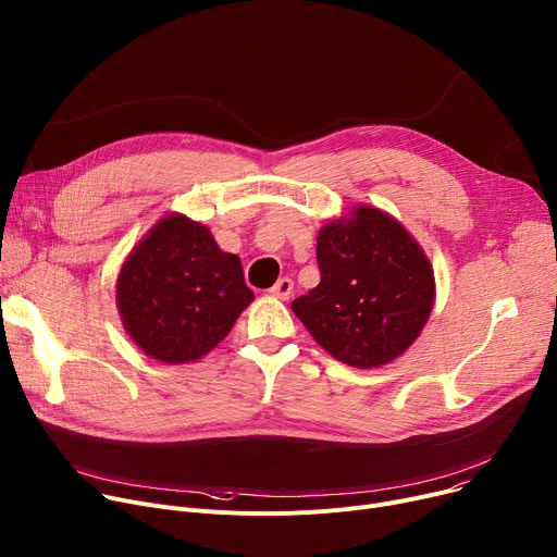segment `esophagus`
Returning <instances> with one entry per match:
<instances>
[{"label": "esophagus", "mask_w": 557, "mask_h": 557, "mask_svg": "<svg viewBox=\"0 0 557 557\" xmlns=\"http://www.w3.org/2000/svg\"><path fill=\"white\" fill-rule=\"evenodd\" d=\"M292 289H294V283H292V278H278V283L270 289L276 298H281V301H287L289 298V294H292Z\"/></svg>", "instance_id": "obj_1"}]
</instances>
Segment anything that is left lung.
<instances>
[{
  "label": "left lung",
  "mask_w": 557,
  "mask_h": 557,
  "mask_svg": "<svg viewBox=\"0 0 557 557\" xmlns=\"http://www.w3.org/2000/svg\"><path fill=\"white\" fill-rule=\"evenodd\" d=\"M321 283L292 301L317 344L352 368L404 355L435 304V274L399 221L370 205L330 221L317 238Z\"/></svg>",
  "instance_id": "8db88e82"
}]
</instances>
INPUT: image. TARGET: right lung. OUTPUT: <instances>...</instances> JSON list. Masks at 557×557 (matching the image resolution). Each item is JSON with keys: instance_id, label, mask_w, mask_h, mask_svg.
<instances>
[{"instance_id": "1", "label": "right lung", "mask_w": 557, "mask_h": 557, "mask_svg": "<svg viewBox=\"0 0 557 557\" xmlns=\"http://www.w3.org/2000/svg\"><path fill=\"white\" fill-rule=\"evenodd\" d=\"M251 298L238 256L183 213L149 230L115 283L124 330L162 363H189L216 348Z\"/></svg>"}]
</instances>
